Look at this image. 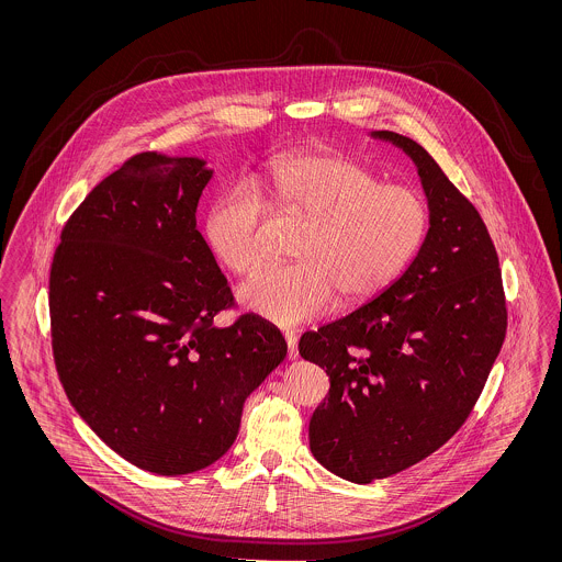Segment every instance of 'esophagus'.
I'll return each mask as SVG.
<instances>
[{
  "mask_svg": "<svg viewBox=\"0 0 562 562\" xmlns=\"http://www.w3.org/2000/svg\"><path fill=\"white\" fill-rule=\"evenodd\" d=\"M284 339H286V346H289V358L294 360V358L299 356V349H296V335H294L293 330H286V333H284Z\"/></svg>",
  "mask_w": 562,
  "mask_h": 562,
  "instance_id": "34e87169",
  "label": "esophagus"
}]
</instances>
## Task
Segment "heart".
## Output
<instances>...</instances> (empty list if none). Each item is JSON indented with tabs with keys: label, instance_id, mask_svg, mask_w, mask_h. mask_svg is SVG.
I'll use <instances>...</instances> for the list:
<instances>
[{
	"label": "heart",
	"instance_id": "1",
	"mask_svg": "<svg viewBox=\"0 0 562 562\" xmlns=\"http://www.w3.org/2000/svg\"><path fill=\"white\" fill-rule=\"evenodd\" d=\"M280 213L307 221L294 266L269 268L244 284L241 305L278 326L328 314L337 296L360 303L383 293L426 240L429 211L419 191L383 186L371 168L333 151L269 161L261 181ZM269 206L248 188L221 193L206 214L214 257L238 276L268 261Z\"/></svg>",
	"mask_w": 562,
	"mask_h": 562
}]
</instances>
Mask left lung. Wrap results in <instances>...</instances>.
Segmentation results:
<instances>
[{
	"label": "left lung",
	"instance_id": "obj_1",
	"mask_svg": "<svg viewBox=\"0 0 562 562\" xmlns=\"http://www.w3.org/2000/svg\"><path fill=\"white\" fill-rule=\"evenodd\" d=\"M371 136L417 166L426 240L383 293L299 341L301 358L330 379L310 449L356 484L415 465L463 426L508 326L499 259L479 211L419 143L390 131Z\"/></svg>",
	"mask_w": 562,
	"mask_h": 562
}]
</instances>
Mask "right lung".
I'll use <instances>...</instances> for the list:
<instances>
[{
  "label": "right lung",
  "mask_w": 562,
  "mask_h": 562,
  "mask_svg": "<svg viewBox=\"0 0 562 562\" xmlns=\"http://www.w3.org/2000/svg\"><path fill=\"white\" fill-rule=\"evenodd\" d=\"M202 158L138 154L67 221L50 269L54 360L92 431L136 468L179 476L229 451L246 398L284 358L257 316L218 328L232 291L195 227Z\"/></svg>",
  "instance_id": "right-lung-1"
}]
</instances>
